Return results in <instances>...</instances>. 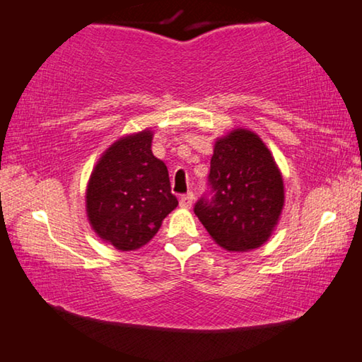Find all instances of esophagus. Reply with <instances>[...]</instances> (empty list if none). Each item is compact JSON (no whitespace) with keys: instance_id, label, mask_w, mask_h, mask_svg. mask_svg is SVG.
<instances>
[{"instance_id":"obj_1","label":"esophagus","mask_w":362,"mask_h":362,"mask_svg":"<svg viewBox=\"0 0 362 362\" xmlns=\"http://www.w3.org/2000/svg\"><path fill=\"white\" fill-rule=\"evenodd\" d=\"M193 198H195V197H193V193H185V195H182L180 197V206L185 208V209L192 208Z\"/></svg>"}]
</instances>
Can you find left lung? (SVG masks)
Masks as SVG:
<instances>
[{
	"mask_svg": "<svg viewBox=\"0 0 362 362\" xmlns=\"http://www.w3.org/2000/svg\"><path fill=\"white\" fill-rule=\"evenodd\" d=\"M208 185L193 211L216 244L229 252L265 244L283 211L284 187L258 134L237 128L216 141Z\"/></svg>",
	"mask_w": 362,
	"mask_h": 362,
	"instance_id": "left-lung-1",
	"label": "left lung"
}]
</instances>
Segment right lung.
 <instances>
[{
	"label": "right lung",
	"mask_w": 362,
	"mask_h": 362,
	"mask_svg": "<svg viewBox=\"0 0 362 362\" xmlns=\"http://www.w3.org/2000/svg\"><path fill=\"white\" fill-rule=\"evenodd\" d=\"M153 132L123 136L102 154L86 192L89 223L118 250H136L153 239L172 209L169 172L151 151Z\"/></svg>",
	"instance_id": "add662e5"
}]
</instances>
